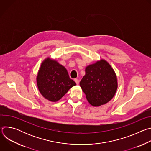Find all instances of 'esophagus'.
Returning <instances> with one entry per match:
<instances>
[{"instance_id": "esophagus-1", "label": "esophagus", "mask_w": 151, "mask_h": 151, "mask_svg": "<svg viewBox=\"0 0 151 151\" xmlns=\"http://www.w3.org/2000/svg\"><path fill=\"white\" fill-rule=\"evenodd\" d=\"M75 82H76V83L77 84V85H78L79 84V81L78 79H75Z\"/></svg>"}]
</instances>
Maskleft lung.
Masks as SVG:
<instances>
[{
	"instance_id": "obj_1",
	"label": "left lung",
	"mask_w": 151,
	"mask_h": 151,
	"mask_svg": "<svg viewBox=\"0 0 151 151\" xmlns=\"http://www.w3.org/2000/svg\"><path fill=\"white\" fill-rule=\"evenodd\" d=\"M79 84L87 100L93 106H100L109 102L118 88L116 75L104 60L86 67L85 75Z\"/></svg>"
}]
</instances>
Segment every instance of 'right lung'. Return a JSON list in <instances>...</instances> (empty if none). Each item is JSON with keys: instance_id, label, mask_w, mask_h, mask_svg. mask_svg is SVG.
Returning <instances> with one entry per match:
<instances>
[{"instance_id": "right-lung-1", "label": "right lung", "mask_w": 151, "mask_h": 151, "mask_svg": "<svg viewBox=\"0 0 151 151\" xmlns=\"http://www.w3.org/2000/svg\"><path fill=\"white\" fill-rule=\"evenodd\" d=\"M37 88L46 99L55 102L76 85L66 69L56 60L47 58L41 64L36 78Z\"/></svg>"}]
</instances>
